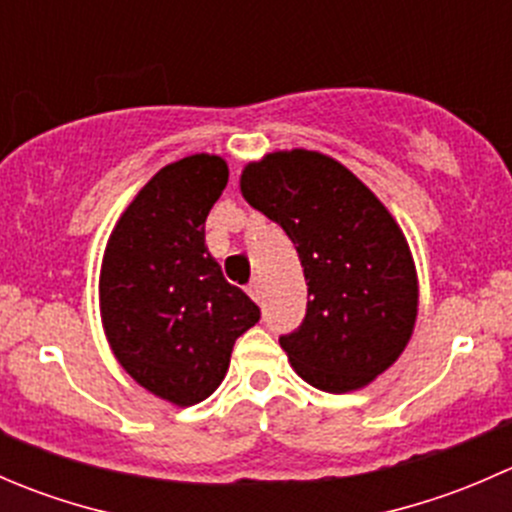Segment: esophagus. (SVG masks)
Masks as SVG:
<instances>
[{
	"label": "esophagus",
	"instance_id": "esophagus-1",
	"mask_svg": "<svg viewBox=\"0 0 512 512\" xmlns=\"http://www.w3.org/2000/svg\"><path fill=\"white\" fill-rule=\"evenodd\" d=\"M247 292H250V297L255 299L257 304H262V282L260 280H252L250 287H247Z\"/></svg>",
	"mask_w": 512,
	"mask_h": 512
}]
</instances>
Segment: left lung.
I'll return each mask as SVG.
<instances>
[{
	"instance_id": "left-lung-1",
	"label": "left lung",
	"mask_w": 512,
	"mask_h": 512,
	"mask_svg": "<svg viewBox=\"0 0 512 512\" xmlns=\"http://www.w3.org/2000/svg\"><path fill=\"white\" fill-rule=\"evenodd\" d=\"M240 190L302 260L307 314L280 337L292 369L329 394L364 389L399 359L416 327L418 277L399 223L347 165L319 151L252 160Z\"/></svg>"
}]
</instances>
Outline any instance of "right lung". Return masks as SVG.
<instances>
[{"label":"right lung","instance_id":"right-lung-1","mask_svg":"<svg viewBox=\"0 0 512 512\" xmlns=\"http://www.w3.org/2000/svg\"><path fill=\"white\" fill-rule=\"evenodd\" d=\"M220 156L160 168L106 242L98 302L108 347L136 384L173 406L208 399L260 307L223 277L205 218L227 185Z\"/></svg>","mask_w":512,"mask_h":512}]
</instances>
